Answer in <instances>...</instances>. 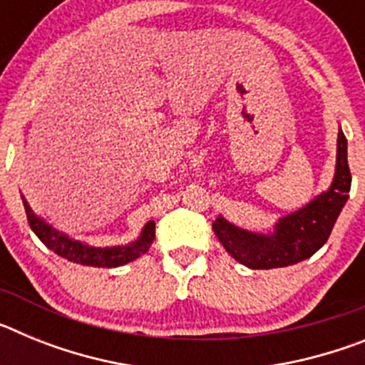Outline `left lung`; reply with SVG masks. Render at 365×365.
I'll use <instances>...</instances> for the list:
<instances>
[{
	"label": "left lung",
	"instance_id": "1",
	"mask_svg": "<svg viewBox=\"0 0 365 365\" xmlns=\"http://www.w3.org/2000/svg\"><path fill=\"white\" fill-rule=\"evenodd\" d=\"M351 172L347 164V138L338 130L336 168L333 182L325 192L299 210L283 215L272 230L250 232L235 227L219 215L214 221L215 235L235 261L248 269H278L307 259L329 240L341 208L349 199Z\"/></svg>",
	"mask_w": 365,
	"mask_h": 365
}]
</instances>
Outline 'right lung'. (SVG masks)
<instances>
[{
    "label": "right lung",
    "mask_w": 365,
    "mask_h": 365,
    "mask_svg": "<svg viewBox=\"0 0 365 365\" xmlns=\"http://www.w3.org/2000/svg\"><path fill=\"white\" fill-rule=\"evenodd\" d=\"M21 201H24L25 212H27L29 225H31L32 232L38 235V240L45 247L51 248L54 254L66 257L67 261L78 263V265L104 267V269L122 267L146 254L155 240V222L148 221L140 235L131 243L117 245V247H93V245L83 243V241L73 240L63 232L56 230L43 217L34 214L24 195H21Z\"/></svg>",
    "instance_id": "add662e5"
}]
</instances>
